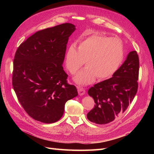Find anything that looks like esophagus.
Wrapping results in <instances>:
<instances>
[{
    "label": "esophagus",
    "instance_id": "34e87169",
    "mask_svg": "<svg viewBox=\"0 0 154 154\" xmlns=\"http://www.w3.org/2000/svg\"><path fill=\"white\" fill-rule=\"evenodd\" d=\"M78 94L79 95H80V96H83V95L85 94V90L83 87H78Z\"/></svg>",
    "mask_w": 154,
    "mask_h": 154
}]
</instances>
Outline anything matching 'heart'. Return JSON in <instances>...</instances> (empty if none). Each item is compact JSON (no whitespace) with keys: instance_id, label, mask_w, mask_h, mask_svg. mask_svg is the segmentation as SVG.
<instances>
[{"instance_id":"1","label":"heart","mask_w":154,"mask_h":154,"mask_svg":"<svg viewBox=\"0 0 154 154\" xmlns=\"http://www.w3.org/2000/svg\"><path fill=\"white\" fill-rule=\"evenodd\" d=\"M124 57L123 45L118 38L103 35H92L78 44L69 48L66 65L69 72L74 74L85 63L87 66L74 76L78 84L92 83L96 77L99 80L109 78L118 71Z\"/></svg>"}]
</instances>
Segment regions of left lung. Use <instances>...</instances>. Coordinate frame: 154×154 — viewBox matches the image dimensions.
I'll use <instances>...</instances> for the list:
<instances>
[{
    "mask_svg": "<svg viewBox=\"0 0 154 154\" xmlns=\"http://www.w3.org/2000/svg\"><path fill=\"white\" fill-rule=\"evenodd\" d=\"M139 69L138 54L136 51H130L112 77L88 89V95L96 103L87 115L90 122L109 123L127 110L137 93Z\"/></svg>",
    "mask_w": 154,
    "mask_h": 154,
    "instance_id": "obj_1",
    "label": "left lung"
}]
</instances>
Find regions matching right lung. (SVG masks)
Here are the masks:
<instances>
[{
  "label": "right lung",
  "instance_id": "obj_1",
  "mask_svg": "<svg viewBox=\"0 0 154 154\" xmlns=\"http://www.w3.org/2000/svg\"><path fill=\"white\" fill-rule=\"evenodd\" d=\"M75 30L66 23L37 31L16 51L13 89L26 112L42 123L57 122L66 102L78 96L62 67L69 38Z\"/></svg>",
  "mask_w": 154,
  "mask_h": 154
}]
</instances>
